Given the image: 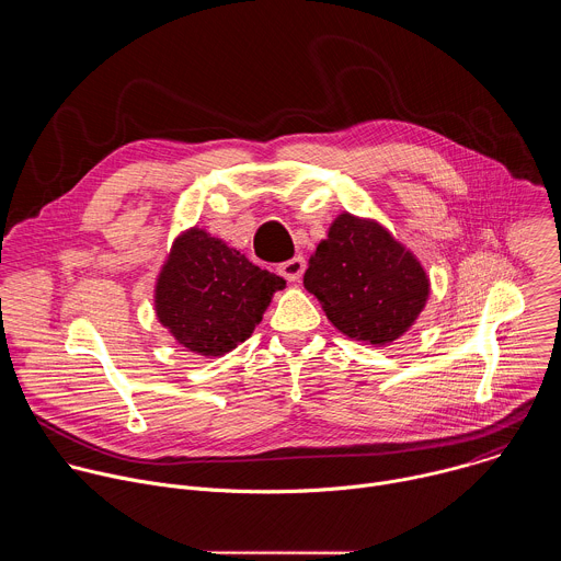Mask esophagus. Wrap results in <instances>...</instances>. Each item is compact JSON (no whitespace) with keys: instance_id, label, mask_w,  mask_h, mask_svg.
<instances>
[{"instance_id":"1","label":"esophagus","mask_w":561,"mask_h":561,"mask_svg":"<svg viewBox=\"0 0 561 561\" xmlns=\"http://www.w3.org/2000/svg\"><path fill=\"white\" fill-rule=\"evenodd\" d=\"M277 271H279V275H282L284 279H288V282H299L301 275H304V271H306V262H304L301 255H295L293 260L282 262V264L277 266Z\"/></svg>"}]
</instances>
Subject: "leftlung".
<instances>
[{
	"label": "left lung",
	"instance_id": "1",
	"mask_svg": "<svg viewBox=\"0 0 561 561\" xmlns=\"http://www.w3.org/2000/svg\"><path fill=\"white\" fill-rule=\"evenodd\" d=\"M304 286L337 331L388 346L413 327L431 284L415 255L383 226L342 213L310 257Z\"/></svg>",
	"mask_w": 561,
	"mask_h": 561
}]
</instances>
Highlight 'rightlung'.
Listing matches in <instances>:
<instances>
[{
  "mask_svg": "<svg viewBox=\"0 0 561 561\" xmlns=\"http://www.w3.org/2000/svg\"><path fill=\"white\" fill-rule=\"evenodd\" d=\"M284 286L221 239L191 228L175 239L157 277L154 310L184 348L219 357L253 335L273 293Z\"/></svg>",
  "mask_w": 561,
  "mask_h": 561,
  "instance_id": "right-lung-1",
  "label": "right lung"
}]
</instances>
